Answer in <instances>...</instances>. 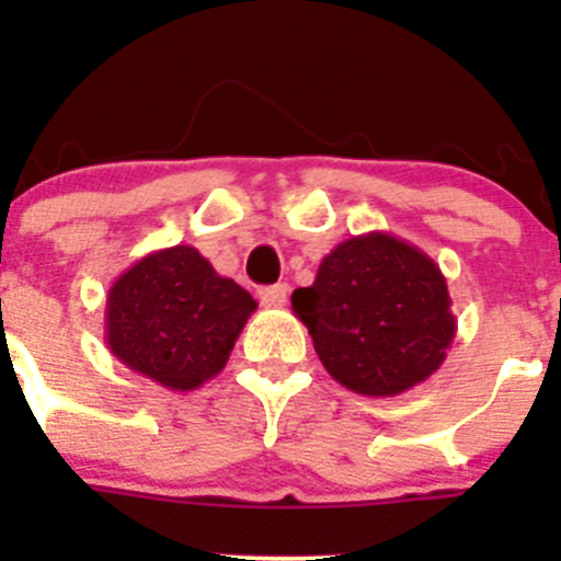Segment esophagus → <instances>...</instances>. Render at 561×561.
<instances>
[{
	"label": "esophagus",
	"mask_w": 561,
	"mask_h": 561,
	"mask_svg": "<svg viewBox=\"0 0 561 561\" xmlns=\"http://www.w3.org/2000/svg\"><path fill=\"white\" fill-rule=\"evenodd\" d=\"M260 304L263 307H271V309H282L287 304V296H290V287L285 285V282H279V285H271V287H260Z\"/></svg>",
	"instance_id": "obj_1"
}]
</instances>
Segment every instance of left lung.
Listing matches in <instances>:
<instances>
[{"mask_svg":"<svg viewBox=\"0 0 561 561\" xmlns=\"http://www.w3.org/2000/svg\"><path fill=\"white\" fill-rule=\"evenodd\" d=\"M328 375L360 396H399L443 366L456 336L439 265L390 233L342 241L293 293Z\"/></svg>","mask_w":561,"mask_h":561,"instance_id":"obj_1","label":"left lung"}]
</instances>
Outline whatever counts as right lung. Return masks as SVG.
<instances>
[{"label": "right lung", "instance_id": "right-lung-1", "mask_svg": "<svg viewBox=\"0 0 561 561\" xmlns=\"http://www.w3.org/2000/svg\"><path fill=\"white\" fill-rule=\"evenodd\" d=\"M257 301L195 247L140 257L107 290L105 344L162 388H201L225 369Z\"/></svg>", "mask_w": 561, "mask_h": 561}]
</instances>
